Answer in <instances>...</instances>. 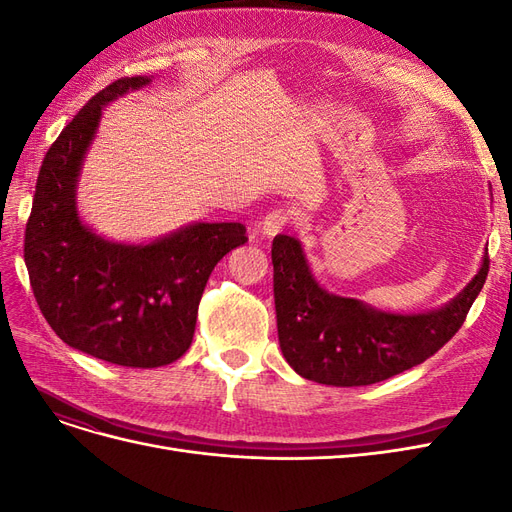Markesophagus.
Returning <instances> with one entry per match:
<instances>
[{
	"instance_id": "obj_1",
	"label": "esophagus",
	"mask_w": 512,
	"mask_h": 512,
	"mask_svg": "<svg viewBox=\"0 0 512 512\" xmlns=\"http://www.w3.org/2000/svg\"><path fill=\"white\" fill-rule=\"evenodd\" d=\"M292 220H294L292 218V211H288V209H275V211L267 213V218L260 222V230L265 232V235L273 237V235H277V232H282L286 226H290Z\"/></svg>"
}]
</instances>
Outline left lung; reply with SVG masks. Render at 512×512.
Listing matches in <instances>:
<instances>
[{
  "instance_id": "1",
  "label": "left lung",
  "mask_w": 512,
  "mask_h": 512,
  "mask_svg": "<svg viewBox=\"0 0 512 512\" xmlns=\"http://www.w3.org/2000/svg\"><path fill=\"white\" fill-rule=\"evenodd\" d=\"M277 335L299 376L331 386H365L421 365L451 339L483 288L489 254L474 280L436 312L401 316L322 290L301 243L277 235L271 247Z\"/></svg>"
}]
</instances>
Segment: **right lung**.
<instances>
[{"mask_svg":"<svg viewBox=\"0 0 512 512\" xmlns=\"http://www.w3.org/2000/svg\"><path fill=\"white\" fill-rule=\"evenodd\" d=\"M147 83L113 81L61 130L25 226L29 284L46 322L68 346L123 367H160L185 354L211 271L247 241L239 222L194 224L149 245L108 243L81 224L76 179L102 106Z\"/></svg>","mask_w":512,"mask_h":512,"instance_id":"1","label":"right lung"}]
</instances>
